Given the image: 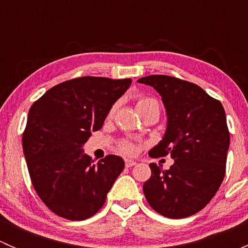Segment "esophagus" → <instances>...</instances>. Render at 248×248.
I'll list each match as a JSON object with an SVG mask.
<instances>
[{
  "label": "esophagus",
  "mask_w": 248,
  "mask_h": 248,
  "mask_svg": "<svg viewBox=\"0 0 248 248\" xmlns=\"http://www.w3.org/2000/svg\"><path fill=\"white\" fill-rule=\"evenodd\" d=\"M137 162L136 161H132V159H126V167L127 168H131V167L136 166Z\"/></svg>",
  "instance_id": "1"
}]
</instances>
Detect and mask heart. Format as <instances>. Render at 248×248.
Here are the masks:
<instances>
[{"instance_id":"obj_1","label":"heart","mask_w":248,"mask_h":248,"mask_svg":"<svg viewBox=\"0 0 248 248\" xmlns=\"http://www.w3.org/2000/svg\"><path fill=\"white\" fill-rule=\"evenodd\" d=\"M152 103H157L155 99L152 98H140L138 102H137V109L140 110L141 108H145V107L150 106ZM121 149L124 150L126 154H133L134 152V145L131 144V142H124L121 145Z\"/></svg>"}]
</instances>
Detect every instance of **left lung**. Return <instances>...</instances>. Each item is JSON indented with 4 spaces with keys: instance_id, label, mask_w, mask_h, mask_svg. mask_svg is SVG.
<instances>
[{
    "instance_id": "obj_1",
    "label": "left lung",
    "mask_w": 248,
    "mask_h": 248,
    "mask_svg": "<svg viewBox=\"0 0 248 248\" xmlns=\"http://www.w3.org/2000/svg\"><path fill=\"white\" fill-rule=\"evenodd\" d=\"M138 82L161 94L167 114L166 133L149 155L174 159L167 170L150 164L145 198L168 218L192 216L214 198L226 174L231 140L226 111L201 86L177 78L149 76Z\"/></svg>"
}]
</instances>
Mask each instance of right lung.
Segmentation results:
<instances>
[{
    "mask_svg": "<svg viewBox=\"0 0 248 248\" xmlns=\"http://www.w3.org/2000/svg\"><path fill=\"white\" fill-rule=\"evenodd\" d=\"M131 82L77 78L51 87L32 104L22 134L25 159L37 194L59 216L72 221L93 216L124 170L120 156L108 155L94 164L82 147Z\"/></svg>",
    "mask_w": 248,
    "mask_h": 248,
    "instance_id": "obj_1",
    "label": "right lung"
}]
</instances>
